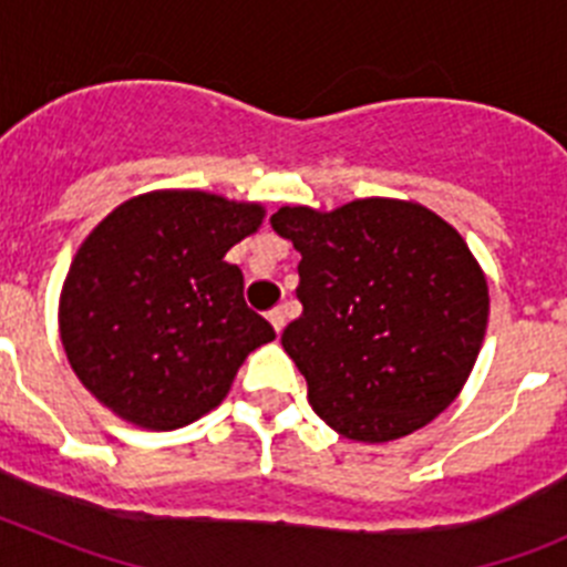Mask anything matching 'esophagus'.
Wrapping results in <instances>:
<instances>
[{
  "label": "esophagus",
  "mask_w": 567,
  "mask_h": 567,
  "mask_svg": "<svg viewBox=\"0 0 567 567\" xmlns=\"http://www.w3.org/2000/svg\"><path fill=\"white\" fill-rule=\"evenodd\" d=\"M269 323H272L275 332H284V327H287V312H284V307H275L269 309Z\"/></svg>",
  "instance_id": "esophagus-1"
}]
</instances>
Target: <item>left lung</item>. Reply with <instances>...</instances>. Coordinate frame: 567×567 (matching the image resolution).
Here are the masks:
<instances>
[{"instance_id": "left-lung-1", "label": "left lung", "mask_w": 567, "mask_h": 567, "mask_svg": "<svg viewBox=\"0 0 567 567\" xmlns=\"http://www.w3.org/2000/svg\"><path fill=\"white\" fill-rule=\"evenodd\" d=\"M269 224L300 252L303 315L280 343L315 414L349 440L389 443L445 412L488 323V284L457 229L394 198L280 207Z\"/></svg>"}]
</instances>
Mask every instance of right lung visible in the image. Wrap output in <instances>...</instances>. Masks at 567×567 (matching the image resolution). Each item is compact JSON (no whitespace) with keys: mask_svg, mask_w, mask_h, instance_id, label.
<instances>
[{"mask_svg":"<svg viewBox=\"0 0 567 567\" xmlns=\"http://www.w3.org/2000/svg\"><path fill=\"white\" fill-rule=\"evenodd\" d=\"M264 221L260 204L202 189L135 195L84 238L59 298L70 365L99 403L173 432L227 398L240 363L275 340L224 255Z\"/></svg>","mask_w":567,"mask_h":567,"instance_id":"right-lung-1","label":"right lung"}]
</instances>
